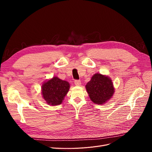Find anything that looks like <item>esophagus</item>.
<instances>
[{
    "mask_svg": "<svg viewBox=\"0 0 152 152\" xmlns=\"http://www.w3.org/2000/svg\"><path fill=\"white\" fill-rule=\"evenodd\" d=\"M74 83L76 86H80V84H81V81L80 80H75L74 81Z\"/></svg>",
    "mask_w": 152,
    "mask_h": 152,
    "instance_id": "1",
    "label": "esophagus"
}]
</instances>
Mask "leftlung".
<instances>
[{"label": "left lung", "mask_w": 152, "mask_h": 152, "mask_svg": "<svg viewBox=\"0 0 152 152\" xmlns=\"http://www.w3.org/2000/svg\"><path fill=\"white\" fill-rule=\"evenodd\" d=\"M92 102L102 104L111 98L114 93L112 80L107 76L96 73L86 86Z\"/></svg>", "instance_id": "8db88e82"}]
</instances>
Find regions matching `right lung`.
Returning <instances> with one entry per match:
<instances>
[{
	"label": "right lung",
	"instance_id": "obj_1",
	"mask_svg": "<svg viewBox=\"0 0 152 152\" xmlns=\"http://www.w3.org/2000/svg\"><path fill=\"white\" fill-rule=\"evenodd\" d=\"M69 89L70 84L68 82L54 77L43 84L42 86L43 98L50 105H58L62 103Z\"/></svg>",
	"mask_w": 152,
	"mask_h": 152
}]
</instances>
